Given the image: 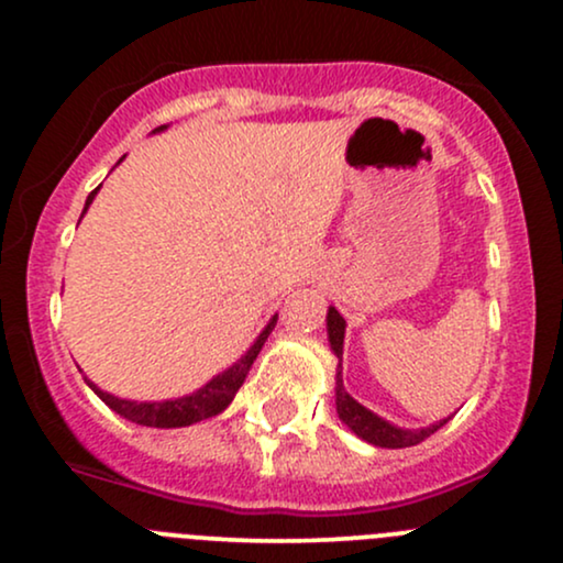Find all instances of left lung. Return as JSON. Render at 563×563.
<instances>
[{
  "label": "left lung",
  "mask_w": 563,
  "mask_h": 563,
  "mask_svg": "<svg viewBox=\"0 0 563 563\" xmlns=\"http://www.w3.org/2000/svg\"><path fill=\"white\" fill-rule=\"evenodd\" d=\"M344 328H346L344 318H341L333 307L328 309V339H331V346L339 360L341 354H344ZM335 410H339V418L354 431V434L363 437L365 442L376 444V448H391V450L421 444L423 439H429L437 429H442L444 426L442 421L421 431H405V429H397V426L380 421L378 416H373V412L360 405L357 399L349 397L344 389V380H341V363H339V373H335Z\"/></svg>",
  "instance_id": "left-lung-1"
}]
</instances>
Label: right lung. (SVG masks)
<instances>
[{
  "label": "right lung",
  "instance_id": "obj_1",
  "mask_svg": "<svg viewBox=\"0 0 563 563\" xmlns=\"http://www.w3.org/2000/svg\"><path fill=\"white\" fill-rule=\"evenodd\" d=\"M164 129V126H161ZM100 190V187H97ZM89 192L87 198V206H84V211L89 209V203H92L95 192ZM277 318L269 320V325L264 328L260 339H256V344L245 352V357H241V363H235L230 367V371H224L222 376H217L214 380H209V384L203 386V389H198L196 394H190V397H183V399H166V402H129V399H119L113 397V394L108 391H100L92 380H87L89 386H92L97 397L102 399L111 410L119 412V416L129 418L132 423H140V426H153V429H179V426H190V423H198V421H206V418L217 416V412H222L224 407L232 402V397H235V391L241 389L245 376H249L251 365H254V360L260 357L264 341H267V335L273 333Z\"/></svg>",
  "mask_w": 563,
  "mask_h": 563
}]
</instances>
